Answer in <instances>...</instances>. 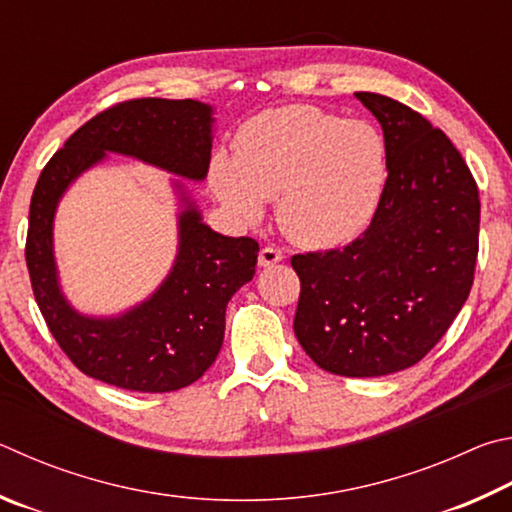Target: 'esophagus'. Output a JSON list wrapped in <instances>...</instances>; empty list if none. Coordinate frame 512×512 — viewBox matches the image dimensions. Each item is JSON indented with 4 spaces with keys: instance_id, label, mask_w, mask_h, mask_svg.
I'll list each match as a JSON object with an SVG mask.
<instances>
[{
    "instance_id": "1",
    "label": "esophagus",
    "mask_w": 512,
    "mask_h": 512,
    "mask_svg": "<svg viewBox=\"0 0 512 512\" xmlns=\"http://www.w3.org/2000/svg\"><path fill=\"white\" fill-rule=\"evenodd\" d=\"M283 261V251L276 249V247H263L258 251V265L261 267H272L276 263Z\"/></svg>"
}]
</instances>
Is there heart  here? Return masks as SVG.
<instances>
[{"instance_id": "heart-1", "label": "heart", "mask_w": 512, "mask_h": 512, "mask_svg": "<svg viewBox=\"0 0 512 512\" xmlns=\"http://www.w3.org/2000/svg\"><path fill=\"white\" fill-rule=\"evenodd\" d=\"M387 182V152L369 123L288 105L245 123L233 161L215 157L211 184L231 213L256 222L279 197V222L306 247H335L371 222Z\"/></svg>"}]
</instances>
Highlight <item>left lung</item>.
<instances>
[{"label":"left lung","instance_id":"left-lung-1","mask_svg":"<svg viewBox=\"0 0 512 512\" xmlns=\"http://www.w3.org/2000/svg\"><path fill=\"white\" fill-rule=\"evenodd\" d=\"M384 132L387 182L373 220L342 249L292 256L294 335L344 378L418 364L468 299L479 254V188L443 130L389 96L357 92Z\"/></svg>","mask_w":512,"mask_h":512}]
</instances>
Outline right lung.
Masks as SVG:
<instances>
[{
  "label": "right lung",
  "mask_w": 512,
  "mask_h": 512,
  "mask_svg": "<svg viewBox=\"0 0 512 512\" xmlns=\"http://www.w3.org/2000/svg\"><path fill=\"white\" fill-rule=\"evenodd\" d=\"M211 121V107L191 98L123 101L80 125L42 168L31 197L26 267L51 335L89 378L143 393L177 391L200 380L220 353L224 310L236 290L254 279L258 242L215 233L184 193L173 272L148 301L123 317L78 315L60 294L51 247L60 195L105 152L204 179L211 161Z\"/></svg>",
  "instance_id": "right-lung-1"
}]
</instances>
